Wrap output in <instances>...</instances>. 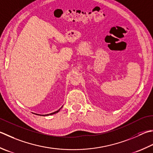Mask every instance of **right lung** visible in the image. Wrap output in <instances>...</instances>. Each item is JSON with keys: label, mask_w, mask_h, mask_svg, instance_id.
Segmentation results:
<instances>
[{"label": "right lung", "mask_w": 153, "mask_h": 153, "mask_svg": "<svg viewBox=\"0 0 153 153\" xmlns=\"http://www.w3.org/2000/svg\"><path fill=\"white\" fill-rule=\"evenodd\" d=\"M62 107H61V108H62ZM61 108H60V109H61ZM60 109H58V111H55V112H53V113H50V114H47V115H43L44 116V115H53V114H55V113H58V112L59 111V110H60ZM36 115H38V114H36Z\"/></svg>", "instance_id": "obj_1"}]
</instances>
